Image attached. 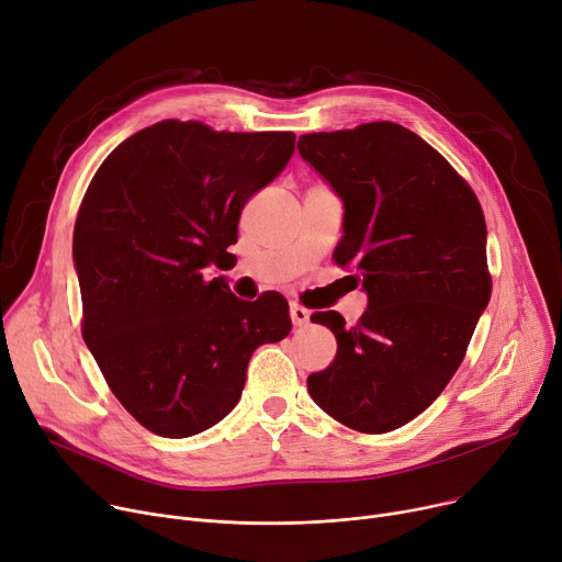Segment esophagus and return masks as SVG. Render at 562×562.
Here are the masks:
<instances>
[{"label": "esophagus", "instance_id": "1", "mask_svg": "<svg viewBox=\"0 0 562 562\" xmlns=\"http://www.w3.org/2000/svg\"><path fill=\"white\" fill-rule=\"evenodd\" d=\"M289 314H291V323H293L295 327L307 325V323H310V316H312V312H310L307 307L295 305V303L289 307Z\"/></svg>", "mask_w": 562, "mask_h": 562}]
</instances>
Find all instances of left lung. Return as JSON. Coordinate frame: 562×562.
Returning <instances> with one entry per match:
<instances>
[{
    "instance_id": "left-lung-1",
    "label": "left lung",
    "mask_w": 562,
    "mask_h": 562,
    "mask_svg": "<svg viewBox=\"0 0 562 562\" xmlns=\"http://www.w3.org/2000/svg\"><path fill=\"white\" fill-rule=\"evenodd\" d=\"M297 151L344 199L334 261L368 293L352 327L312 314L339 348L307 389L334 420L386 434L450 384L491 301L483 210L434 146L393 122L301 135Z\"/></svg>"
}]
</instances>
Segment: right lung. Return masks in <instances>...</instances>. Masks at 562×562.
I'll return each mask as SVG.
<instances>
[{"mask_svg": "<svg viewBox=\"0 0 562 562\" xmlns=\"http://www.w3.org/2000/svg\"><path fill=\"white\" fill-rule=\"evenodd\" d=\"M293 148L291 131L165 120L97 169L71 244L81 331L110 391L148 431L187 438L226 418L250 355L289 334L280 293L248 303L205 269L231 255L246 201Z\"/></svg>", "mask_w": 562, "mask_h": 562, "instance_id": "1", "label": "right lung"}]
</instances>
